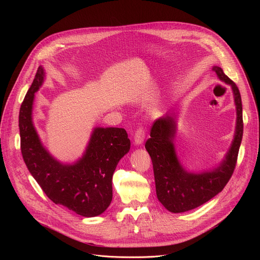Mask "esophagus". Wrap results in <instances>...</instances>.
Here are the masks:
<instances>
[{"instance_id":"1","label":"esophagus","mask_w":260,"mask_h":260,"mask_svg":"<svg viewBox=\"0 0 260 260\" xmlns=\"http://www.w3.org/2000/svg\"><path fill=\"white\" fill-rule=\"evenodd\" d=\"M145 136H146V133H145V129L143 126H140L136 129L135 132V136H134V139H135V144L137 145H140L144 142V139H145Z\"/></svg>"}]
</instances>
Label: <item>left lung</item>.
<instances>
[{
  "instance_id": "1",
  "label": "left lung",
  "mask_w": 260,
  "mask_h": 260,
  "mask_svg": "<svg viewBox=\"0 0 260 260\" xmlns=\"http://www.w3.org/2000/svg\"><path fill=\"white\" fill-rule=\"evenodd\" d=\"M213 71L216 72L220 80L232 86L237 106L235 139L220 167L203 174H191L181 167L173 144L176 125L171 115L153 123L150 138L145 144L153 165L157 199L166 209L173 213L187 212L213 199L225 187L237 166L244 127L241 93L237 84L225 75L220 67H213Z\"/></svg>"
}]
</instances>
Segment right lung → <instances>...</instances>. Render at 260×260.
<instances>
[{
    "mask_svg": "<svg viewBox=\"0 0 260 260\" xmlns=\"http://www.w3.org/2000/svg\"><path fill=\"white\" fill-rule=\"evenodd\" d=\"M43 80L44 71L39 67L20 106L19 134L23 160L54 204L84 217L98 216L112 201L113 173L131 148L127 133L118 127H96L77 164L66 166L56 161L44 149L31 121L35 92Z\"/></svg>",
    "mask_w": 260,
    "mask_h": 260,
    "instance_id": "add662e5",
    "label": "right lung"
}]
</instances>
